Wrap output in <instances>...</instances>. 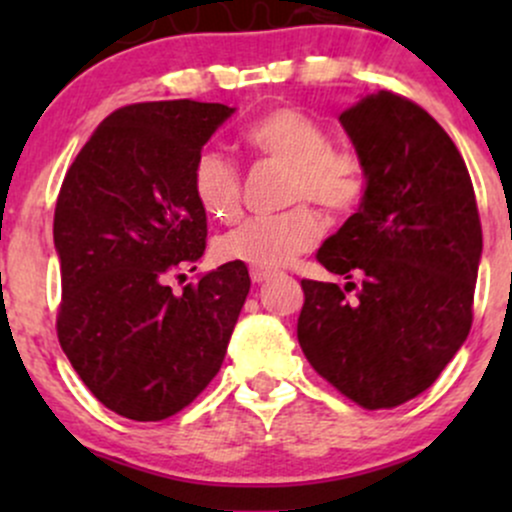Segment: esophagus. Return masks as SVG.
Listing matches in <instances>:
<instances>
[{
	"label": "esophagus",
	"instance_id": "obj_1",
	"mask_svg": "<svg viewBox=\"0 0 512 512\" xmlns=\"http://www.w3.org/2000/svg\"><path fill=\"white\" fill-rule=\"evenodd\" d=\"M269 276H272V272H269V269L250 267V279H252V284H264V281H267Z\"/></svg>",
	"mask_w": 512,
	"mask_h": 512
}]
</instances>
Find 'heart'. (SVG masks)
Segmentation results:
<instances>
[{"mask_svg": "<svg viewBox=\"0 0 512 512\" xmlns=\"http://www.w3.org/2000/svg\"><path fill=\"white\" fill-rule=\"evenodd\" d=\"M243 142L260 158L289 168V202L317 204L330 214H351L366 197V173L358 156L332 149V137L315 117L291 105L269 108L243 129ZM192 192L211 219L231 221L240 211L243 182L236 163L207 149L192 166ZM322 226L310 207H293L269 219H250L214 243L221 262L284 267L308 252Z\"/></svg>", "mask_w": 512, "mask_h": 512, "instance_id": "obj_1", "label": "heart"}]
</instances>
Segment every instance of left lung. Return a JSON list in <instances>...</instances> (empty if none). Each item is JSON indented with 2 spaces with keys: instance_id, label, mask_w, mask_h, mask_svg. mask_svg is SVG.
Listing matches in <instances>:
<instances>
[{
  "instance_id": "1",
  "label": "left lung",
  "mask_w": 512,
  "mask_h": 512,
  "mask_svg": "<svg viewBox=\"0 0 512 512\" xmlns=\"http://www.w3.org/2000/svg\"><path fill=\"white\" fill-rule=\"evenodd\" d=\"M339 122L363 163L366 197L317 250L344 289L301 281L298 344L342 395L392 409L436 383L472 327L477 199L457 146L416 103L368 93Z\"/></svg>"
}]
</instances>
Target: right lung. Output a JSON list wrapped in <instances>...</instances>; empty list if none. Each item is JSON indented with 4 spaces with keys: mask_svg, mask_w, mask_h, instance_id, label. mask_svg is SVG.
Segmentation results:
<instances>
[{
    "mask_svg": "<svg viewBox=\"0 0 512 512\" xmlns=\"http://www.w3.org/2000/svg\"><path fill=\"white\" fill-rule=\"evenodd\" d=\"M233 113L197 101L115 110L57 197V337L93 397L132 421L168 419L211 383L248 298L240 262L180 293L168 286L204 255L207 214L192 192V166Z\"/></svg>",
    "mask_w": 512,
    "mask_h": 512,
    "instance_id": "right-lung-1",
    "label": "right lung"
}]
</instances>
